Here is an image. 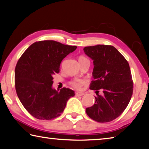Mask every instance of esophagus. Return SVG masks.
Wrapping results in <instances>:
<instances>
[{"instance_id":"obj_1","label":"esophagus","mask_w":149,"mask_h":149,"mask_svg":"<svg viewBox=\"0 0 149 149\" xmlns=\"http://www.w3.org/2000/svg\"><path fill=\"white\" fill-rule=\"evenodd\" d=\"M84 95V93H81V92H76L75 93V95L77 96V97H81V96H83Z\"/></svg>"}]
</instances>
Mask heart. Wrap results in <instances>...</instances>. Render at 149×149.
<instances>
[{
	"label": "heart",
	"mask_w": 149,
	"mask_h": 149,
	"mask_svg": "<svg viewBox=\"0 0 149 149\" xmlns=\"http://www.w3.org/2000/svg\"><path fill=\"white\" fill-rule=\"evenodd\" d=\"M83 59H87V58L84 56H80L79 58V60H83ZM84 84H85L84 81L81 79H75L70 82V85L76 89H79L80 88L84 85Z\"/></svg>",
	"instance_id": "obj_1"
}]
</instances>
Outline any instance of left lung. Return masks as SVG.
<instances>
[{
    "label": "left lung",
    "mask_w": 149,
    "mask_h": 149,
    "mask_svg": "<svg viewBox=\"0 0 149 149\" xmlns=\"http://www.w3.org/2000/svg\"><path fill=\"white\" fill-rule=\"evenodd\" d=\"M84 50L93 60L94 80L90 89L97 94L94 105L87 108L86 113L98 122H110L122 114L132 98L133 84L130 65L111 45L85 47Z\"/></svg>",
    "instance_id": "1"
}]
</instances>
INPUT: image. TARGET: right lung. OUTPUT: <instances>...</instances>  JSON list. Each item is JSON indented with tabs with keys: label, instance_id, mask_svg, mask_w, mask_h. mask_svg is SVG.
Listing matches in <instances>:
<instances>
[{
	"label": "right lung",
	"instance_id": "obj_1",
	"mask_svg": "<svg viewBox=\"0 0 149 149\" xmlns=\"http://www.w3.org/2000/svg\"><path fill=\"white\" fill-rule=\"evenodd\" d=\"M76 46L54 41L35 42L20 57L15 68V87L24 107L37 119L49 120L61 115L75 93L69 88L52 87L53 75L62 60Z\"/></svg>",
	"mask_w": 149,
	"mask_h": 149
}]
</instances>
